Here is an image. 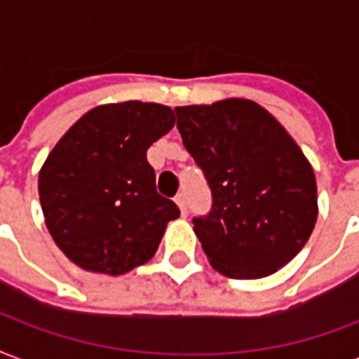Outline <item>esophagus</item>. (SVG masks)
<instances>
[{
  "label": "esophagus",
  "instance_id": "34e87169",
  "mask_svg": "<svg viewBox=\"0 0 359 359\" xmlns=\"http://www.w3.org/2000/svg\"><path fill=\"white\" fill-rule=\"evenodd\" d=\"M175 201H177V205H179L180 213H182V215H187V213H188L187 196H184V194H177V198H175Z\"/></svg>",
  "mask_w": 359,
  "mask_h": 359
}]
</instances>
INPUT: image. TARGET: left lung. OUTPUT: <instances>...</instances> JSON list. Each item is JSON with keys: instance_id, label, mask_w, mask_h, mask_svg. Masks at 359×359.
<instances>
[{"instance_id": "1", "label": "left lung", "mask_w": 359, "mask_h": 359, "mask_svg": "<svg viewBox=\"0 0 359 359\" xmlns=\"http://www.w3.org/2000/svg\"><path fill=\"white\" fill-rule=\"evenodd\" d=\"M177 127L211 188L194 232L215 270L233 280L274 274L318 219L312 165L278 119L245 98L175 108Z\"/></svg>"}]
</instances>
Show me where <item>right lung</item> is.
<instances>
[{
	"label": "right lung",
	"mask_w": 359,
	"mask_h": 359,
	"mask_svg": "<svg viewBox=\"0 0 359 359\" xmlns=\"http://www.w3.org/2000/svg\"><path fill=\"white\" fill-rule=\"evenodd\" d=\"M172 126L171 108L156 102L97 106L47 156L38 182L45 224L74 264L119 276L156 255L180 211L156 190L146 150Z\"/></svg>",
	"instance_id": "obj_1"
}]
</instances>
